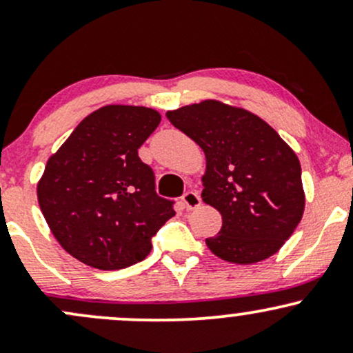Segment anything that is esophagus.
Masks as SVG:
<instances>
[{
	"label": "esophagus",
	"instance_id": "34e87169",
	"mask_svg": "<svg viewBox=\"0 0 353 353\" xmlns=\"http://www.w3.org/2000/svg\"><path fill=\"white\" fill-rule=\"evenodd\" d=\"M182 204H184V208L188 210H192V209H197L201 205V197L199 194L194 192V190H188V192L182 196Z\"/></svg>",
	"mask_w": 353,
	"mask_h": 353
}]
</instances>
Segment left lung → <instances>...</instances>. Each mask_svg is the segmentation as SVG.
Listing matches in <instances>:
<instances>
[{
  "instance_id": "8db88e82",
  "label": "left lung",
  "mask_w": 353,
  "mask_h": 353,
  "mask_svg": "<svg viewBox=\"0 0 353 353\" xmlns=\"http://www.w3.org/2000/svg\"><path fill=\"white\" fill-rule=\"evenodd\" d=\"M208 159L202 201L222 216L205 244L222 261L254 264L283 245L305 205L297 156L265 121L219 101L168 112Z\"/></svg>"
}]
</instances>
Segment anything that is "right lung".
Wrapping results in <instances>:
<instances>
[{
	"label": "right lung",
	"instance_id": "right-lung-1",
	"mask_svg": "<svg viewBox=\"0 0 353 353\" xmlns=\"http://www.w3.org/2000/svg\"><path fill=\"white\" fill-rule=\"evenodd\" d=\"M161 123L143 106H106L89 114L50 157L38 184L39 208L66 252L101 270L145 259L176 216L156 192L152 168L137 149Z\"/></svg>",
	"mask_w": 353,
	"mask_h": 353
}]
</instances>
